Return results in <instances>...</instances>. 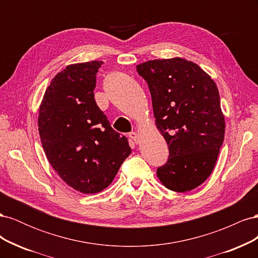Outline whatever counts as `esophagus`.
<instances>
[{
    "mask_svg": "<svg viewBox=\"0 0 258 258\" xmlns=\"http://www.w3.org/2000/svg\"><path fill=\"white\" fill-rule=\"evenodd\" d=\"M129 137L134 140V141L137 143V144H139L140 143V137H139V135L137 134V132H131V134L129 135Z\"/></svg>",
    "mask_w": 258,
    "mask_h": 258,
    "instance_id": "esophagus-1",
    "label": "esophagus"
}]
</instances>
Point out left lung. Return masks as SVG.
<instances>
[{"label":"left lung","mask_w":258,"mask_h":258,"mask_svg":"<svg viewBox=\"0 0 258 258\" xmlns=\"http://www.w3.org/2000/svg\"><path fill=\"white\" fill-rule=\"evenodd\" d=\"M137 71L150 88L156 127L169 147L157 176L170 190L196 188L212 173L225 136L215 82L198 64L179 57L146 61Z\"/></svg>","instance_id":"8db88e82"}]
</instances>
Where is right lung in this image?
<instances>
[{"label":"right lung","instance_id":"1","mask_svg":"<svg viewBox=\"0 0 258 258\" xmlns=\"http://www.w3.org/2000/svg\"><path fill=\"white\" fill-rule=\"evenodd\" d=\"M102 61L69 64L46 89L38 132L51 167L77 191L97 194L110 185L131 154L127 139L113 130L93 89Z\"/></svg>","mask_w":258,"mask_h":258}]
</instances>
